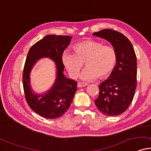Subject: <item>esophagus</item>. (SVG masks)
<instances>
[{"mask_svg": "<svg viewBox=\"0 0 151 151\" xmlns=\"http://www.w3.org/2000/svg\"><path fill=\"white\" fill-rule=\"evenodd\" d=\"M86 85H87V84L85 83H81V82L78 83V87H83L86 86Z\"/></svg>", "mask_w": 151, "mask_h": 151, "instance_id": "34e87169", "label": "esophagus"}]
</instances>
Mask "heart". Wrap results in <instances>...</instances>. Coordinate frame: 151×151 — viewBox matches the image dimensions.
<instances>
[{"instance_id":"obj_1","label":"heart","mask_w":151,"mask_h":151,"mask_svg":"<svg viewBox=\"0 0 151 151\" xmlns=\"http://www.w3.org/2000/svg\"><path fill=\"white\" fill-rule=\"evenodd\" d=\"M74 53L65 52L62 62L72 78H76L84 63L87 68L81 73L83 81L109 77L116 66L118 54L111 45L94 40H85L73 45Z\"/></svg>"}]
</instances>
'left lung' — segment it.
I'll return each instance as SVG.
<instances>
[{"instance_id": "8db88e82", "label": "left lung", "mask_w": 151, "mask_h": 151, "mask_svg": "<svg viewBox=\"0 0 151 151\" xmlns=\"http://www.w3.org/2000/svg\"><path fill=\"white\" fill-rule=\"evenodd\" d=\"M111 42L118 54V62L109 78L99 85L95 105L104 115L116 116L124 113L132 101L137 87V57L131 42L112 29L93 33Z\"/></svg>"}]
</instances>
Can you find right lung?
I'll return each mask as SVG.
<instances>
[{
    "mask_svg": "<svg viewBox=\"0 0 151 151\" xmlns=\"http://www.w3.org/2000/svg\"><path fill=\"white\" fill-rule=\"evenodd\" d=\"M71 36L48 35L30 48L24 64L22 81L26 101L34 112L47 119L57 118L69 109L77 90V82L66 78L64 71L62 57L64 50L70 43ZM50 57L57 66V79L51 90L43 96L32 92L30 87L29 74L38 59Z\"/></svg>",
    "mask_w": 151,
    "mask_h": 151,
    "instance_id": "add662e5",
    "label": "right lung"
}]
</instances>
